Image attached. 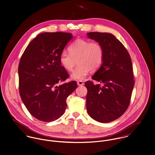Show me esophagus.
I'll return each instance as SVG.
<instances>
[{
	"mask_svg": "<svg viewBox=\"0 0 155 155\" xmlns=\"http://www.w3.org/2000/svg\"><path fill=\"white\" fill-rule=\"evenodd\" d=\"M77 84L78 86H81L84 85V83L82 81H77Z\"/></svg>",
	"mask_w": 155,
	"mask_h": 155,
	"instance_id": "1",
	"label": "esophagus"
}]
</instances>
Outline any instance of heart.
Segmentation results:
<instances>
[{"label": "heart", "instance_id": "heart-1", "mask_svg": "<svg viewBox=\"0 0 155 155\" xmlns=\"http://www.w3.org/2000/svg\"><path fill=\"white\" fill-rule=\"evenodd\" d=\"M68 50L69 53L64 52L61 54L59 61L62 67L70 72L77 61L78 65L71 75L72 79L84 80L90 69H98L103 62V49L98 42L78 38L69 46Z\"/></svg>", "mask_w": 155, "mask_h": 155}]
</instances>
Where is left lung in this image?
<instances>
[{
    "label": "left lung",
    "mask_w": 155,
    "mask_h": 155,
    "mask_svg": "<svg viewBox=\"0 0 155 155\" xmlns=\"http://www.w3.org/2000/svg\"><path fill=\"white\" fill-rule=\"evenodd\" d=\"M88 37L102 46L104 52L101 68L91 78L101 83L87 81L86 106L94 120L107 123L115 120L127 110L130 103L134 80L129 53L114 35L91 32Z\"/></svg>",
    "instance_id": "8db88e82"
}]
</instances>
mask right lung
<instances>
[{
	"label": "right lung",
	"instance_id": "1",
	"mask_svg": "<svg viewBox=\"0 0 155 155\" xmlns=\"http://www.w3.org/2000/svg\"><path fill=\"white\" fill-rule=\"evenodd\" d=\"M72 34L56 32L37 35L23 53L18 67L19 90L26 108L36 119L51 122L65 112L67 98L77 87L75 81L62 83L69 74L59 57Z\"/></svg>",
	"mask_w": 155,
	"mask_h": 155
}]
</instances>
